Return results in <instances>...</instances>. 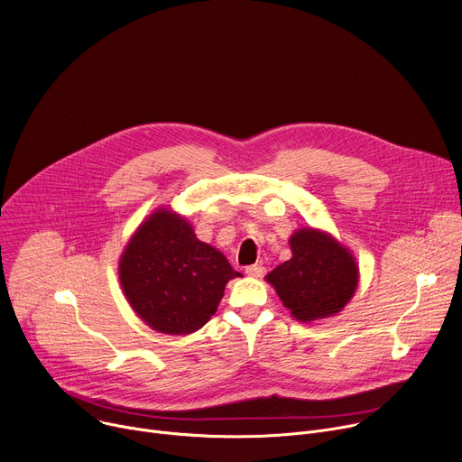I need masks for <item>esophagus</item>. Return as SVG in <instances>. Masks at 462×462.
Instances as JSON below:
<instances>
[{
  "instance_id": "1",
  "label": "esophagus",
  "mask_w": 462,
  "mask_h": 462,
  "mask_svg": "<svg viewBox=\"0 0 462 462\" xmlns=\"http://www.w3.org/2000/svg\"><path fill=\"white\" fill-rule=\"evenodd\" d=\"M250 278H263V276H265V267H263L261 265V263H259V265H250V267H246V271H245Z\"/></svg>"
}]
</instances>
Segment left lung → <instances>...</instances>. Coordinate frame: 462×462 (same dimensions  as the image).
<instances>
[{
  "label": "left lung",
  "instance_id": "left-lung-1",
  "mask_svg": "<svg viewBox=\"0 0 462 462\" xmlns=\"http://www.w3.org/2000/svg\"><path fill=\"white\" fill-rule=\"evenodd\" d=\"M289 243L292 257L267 276L283 305L305 323L340 312L358 285L353 254L333 236L310 226L296 230Z\"/></svg>",
  "mask_w": 462,
  "mask_h": 462
}]
</instances>
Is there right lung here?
Here are the masks:
<instances>
[{"mask_svg": "<svg viewBox=\"0 0 462 462\" xmlns=\"http://www.w3.org/2000/svg\"><path fill=\"white\" fill-rule=\"evenodd\" d=\"M241 276L186 219L159 208L129 239L118 263L122 291L152 328L189 335L217 310L230 280Z\"/></svg>", "mask_w": 462, "mask_h": 462, "instance_id": "right-lung-1", "label": "right lung"}]
</instances>
